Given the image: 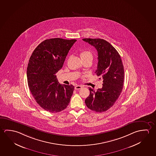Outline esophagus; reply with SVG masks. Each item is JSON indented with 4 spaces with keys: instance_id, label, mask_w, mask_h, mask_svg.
Instances as JSON below:
<instances>
[{
    "instance_id": "1",
    "label": "esophagus",
    "mask_w": 156,
    "mask_h": 156,
    "mask_svg": "<svg viewBox=\"0 0 156 156\" xmlns=\"http://www.w3.org/2000/svg\"><path fill=\"white\" fill-rule=\"evenodd\" d=\"M82 86H80V85H76L75 87H74V89L75 90H79L80 89H82Z\"/></svg>"
}]
</instances>
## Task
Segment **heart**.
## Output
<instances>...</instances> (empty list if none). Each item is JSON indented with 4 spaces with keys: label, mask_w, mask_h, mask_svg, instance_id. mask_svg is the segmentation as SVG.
I'll return each mask as SVG.
<instances>
[{
    "label": "heart",
    "mask_w": 156,
    "mask_h": 156,
    "mask_svg": "<svg viewBox=\"0 0 156 156\" xmlns=\"http://www.w3.org/2000/svg\"><path fill=\"white\" fill-rule=\"evenodd\" d=\"M80 56L82 58V60H90L92 61L93 58V54L92 52L89 50H84L80 53Z\"/></svg>",
    "instance_id": "b5f03b06"
}]
</instances>
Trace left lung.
Instances as JSON below:
<instances>
[{"label":"left lung","instance_id":"left-lung-1","mask_svg":"<svg viewBox=\"0 0 156 156\" xmlns=\"http://www.w3.org/2000/svg\"><path fill=\"white\" fill-rule=\"evenodd\" d=\"M83 40L96 49L98 62L95 72L103 79L102 87L97 91L89 88V96L85 102L90 109L104 112L114 105L122 91L125 77L122 62L118 51L105 40L83 38Z\"/></svg>","mask_w":156,"mask_h":156}]
</instances>
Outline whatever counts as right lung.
Listing matches in <instances>:
<instances>
[{
    "label": "right lung",
    "mask_w": 156,
    "mask_h": 156,
    "mask_svg": "<svg viewBox=\"0 0 156 156\" xmlns=\"http://www.w3.org/2000/svg\"><path fill=\"white\" fill-rule=\"evenodd\" d=\"M76 41L47 39L38 44L29 59L27 71L29 88L37 104L49 112H60L69 104L74 86L60 84L56 73Z\"/></svg>",
    "instance_id": "right-lung-1"
}]
</instances>
